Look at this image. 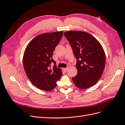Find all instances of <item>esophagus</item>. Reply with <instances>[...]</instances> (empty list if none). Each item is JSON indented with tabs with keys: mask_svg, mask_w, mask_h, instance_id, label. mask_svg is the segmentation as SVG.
<instances>
[{
	"mask_svg": "<svg viewBox=\"0 0 125 125\" xmlns=\"http://www.w3.org/2000/svg\"><path fill=\"white\" fill-rule=\"evenodd\" d=\"M62 70L64 72H66L68 70V68H62Z\"/></svg>",
	"mask_w": 125,
	"mask_h": 125,
	"instance_id": "obj_1",
	"label": "esophagus"
}]
</instances>
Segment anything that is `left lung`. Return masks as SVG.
<instances>
[{"label":"left lung","instance_id":"obj_1","mask_svg":"<svg viewBox=\"0 0 125 125\" xmlns=\"http://www.w3.org/2000/svg\"><path fill=\"white\" fill-rule=\"evenodd\" d=\"M64 35L77 59V75L72 79L81 89L93 86L100 79L105 67V55L100 43L87 32L68 31Z\"/></svg>","mask_w":125,"mask_h":125}]
</instances>
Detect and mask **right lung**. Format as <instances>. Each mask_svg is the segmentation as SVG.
<instances>
[{"mask_svg": "<svg viewBox=\"0 0 125 125\" xmlns=\"http://www.w3.org/2000/svg\"><path fill=\"white\" fill-rule=\"evenodd\" d=\"M63 31L39 34L26 47L23 55V66L31 82L38 89L50 91L57 86L62 75L52 58L55 48L60 42ZM55 64L52 68L51 63Z\"/></svg>", "mask_w": 125, "mask_h": 125, "instance_id": "right-lung-1", "label": "right lung"}]
</instances>
